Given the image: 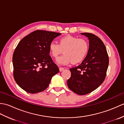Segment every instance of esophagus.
Segmentation results:
<instances>
[{
	"instance_id": "34e87169",
	"label": "esophagus",
	"mask_w": 124,
	"mask_h": 124,
	"mask_svg": "<svg viewBox=\"0 0 124 124\" xmlns=\"http://www.w3.org/2000/svg\"><path fill=\"white\" fill-rule=\"evenodd\" d=\"M64 68H62V67H60L59 68V70H60V71H63L64 70Z\"/></svg>"
}]
</instances>
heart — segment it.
Listing matches in <instances>:
<instances>
[{"label":"heart","instance_id":"1","mask_svg":"<svg viewBox=\"0 0 124 124\" xmlns=\"http://www.w3.org/2000/svg\"><path fill=\"white\" fill-rule=\"evenodd\" d=\"M88 49L89 44L85 39L71 36L61 38L59 44L52 41L49 45L50 54L55 59L63 52L64 54L56 60V62L61 65L81 62L85 58Z\"/></svg>","mask_w":124,"mask_h":124}]
</instances>
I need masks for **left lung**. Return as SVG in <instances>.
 <instances>
[{
  "instance_id": "8db88e82",
  "label": "left lung",
  "mask_w": 124,
  "mask_h": 124,
  "mask_svg": "<svg viewBox=\"0 0 124 124\" xmlns=\"http://www.w3.org/2000/svg\"><path fill=\"white\" fill-rule=\"evenodd\" d=\"M89 40V49L81 63L70 68L71 77L67 81L70 90L80 95L93 92L106 78L109 57L106 47L98 37L91 33H81Z\"/></svg>"
}]
</instances>
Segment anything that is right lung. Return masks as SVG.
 Segmentation results:
<instances>
[{"instance_id":"add662e5","label":"right lung","mask_w":124,"mask_h":124,"mask_svg":"<svg viewBox=\"0 0 124 124\" xmlns=\"http://www.w3.org/2000/svg\"><path fill=\"white\" fill-rule=\"evenodd\" d=\"M61 35L36 30L23 38L13 55L16 83L28 93L35 94L48 87L52 77L59 72L49 56V44Z\"/></svg>"}]
</instances>
